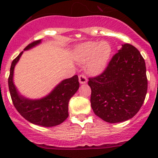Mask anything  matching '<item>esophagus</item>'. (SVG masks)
<instances>
[{
	"instance_id": "obj_1",
	"label": "esophagus",
	"mask_w": 158,
	"mask_h": 158,
	"mask_svg": "<svg viewBox=\"0 0 158 158\" xmlns=\"http://www.w3.org/2000/svg\"><path fill=\"white\" fill-rule=\"evenodd\" d=\"M79 81L80 84H85L87 82V78L85 75H79Z\"/></svg>"
}]
</instances>
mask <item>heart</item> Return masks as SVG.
Listing matches in <instances>:
<instances>
[{
	"mask_svg": "<svg viewBox=\"0 0 158 158\" xmlns=\"http://www.w3.org/2000/svg\"><path fill=\"white\" fill-rule=\"evenodd\" d=\"M111 45L107 41H89L75 47L73 58L78 64H85L90 74L102 73L107 66L111 55Z\"/></svg>",
	"mask_w": 158,
	"mask_h": 158,
	"instance_id": "obj_1",
	"label": "heart"
}]
</instances>
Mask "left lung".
<instances>
[{
    "label": "left lung",
    "mask_w": 158,
    "mask_h": 158,
    "mask_svg": "<svg viewBox=\"0 0 158 158\" xmlns=\"http://www.w3.org/2000/svg\"><path fill=\"white\" fill-rule=\"evenodd\" d=\"M89 80L92 109L97 116L109 123L133 118L145 99V62L138 49L131 44H123L105 71Z\"/></svg>",
    "instance_id": "left-lung-1"
}]
</instances>
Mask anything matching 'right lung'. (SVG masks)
<instances>
[{
	"label": "right lung",
	"instance_id": "obj_1",
	"mask_svg": "<svg viewBox=\"0 0 158 158\" xmlns=\"http://www.w3.org/2000/svg\"><path fill=\"white\" fill-rule=\"evenodd\" d=\"M41 40L30 44L24 50L36 47ZM20 52L11 63L8 78L9 91L14 107L19 113L30 123L44 127H53L60 125L69 116L68 106L70 98L79 87V78L75 75L64 79L52 89L47 96L40 99H30L20 95L14 83V70L23 54Z\"/></svg>",
	"mask_w": 158,
	"mask_h": 158
}]
</instances>
